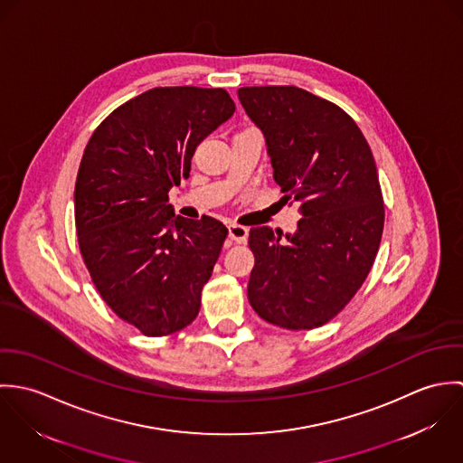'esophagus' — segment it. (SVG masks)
<instances>
[{"label": "esophagus", "instance_id": "34e87169", "mask_svg": "<svg viewBox=\"0 0 463 463\" xmlns=\"http://www.w3.org/2000/svg\"><path fill=\"white\" fill-rule=\"evenodd\" d=\"M228 232H230V239L237 244H244L246 239H248V233H250V230L246 226H241V224H230Z\"/></svg>", "mask_w": 463, "mask_h": 463}]
</instances>
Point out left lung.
I'll list each match as a JSON object with an SVG mask.
<instances>
[{
  "mask_svg": "<svg viewBox=\"0 0 463 463\" xmlns=\"http://www.w3.org/2000/svg\"><path fill=\"white\" fill-rule=\"evenodd\" d=\"M239 99L264 132L283 201L299 204L298 232H250L248 299L285 330H314L353 299L374 264L385 204L373 151L340 107L294 85L242 87Z\"/></svg>",
  "mask_w": 463,
  "mask_h": 463,
  "instance_id": "left-lung-1",
  "label": "left lung"
}]
</instances>
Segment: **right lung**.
Masks as SVG:
<instances>
[{"label":"right lung","mask_w":463,"mask_h":463,"mask_svg":"<svg viewBox=\"0 0 463 463\" xmlns=\"http://www.w3.org/2000/svg\"><path fill=\"white\" fill-rule=\"evenodd\" d=\"M233 112L224 89L155 87L118 107L83 151L74 187L81 259L103 301L146 336L198 317L228 228L175 215L169 191Z\"/></svg>","instance_id":"right-lung-1"}]
</instances>
